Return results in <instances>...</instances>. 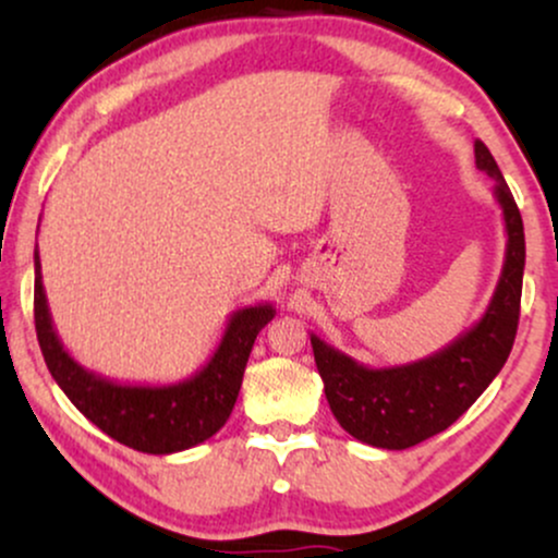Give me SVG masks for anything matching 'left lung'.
Wrapping results in <instances>:
<instances>
[{
    "instance_id": "left-lung-1",
    "label": "left lung",
    "mask_w": 558,
    "mask_h": 558,
    "mask_svg": "<svg viewBox=\"0 0 558 558\" xmlns=\"http://www.w3.org/2000/svg\"><path fill=\"white\" fill-rule=\"evenodd\" d=\"M475 165L496 181L493 196L506 228L501 278L485 315L440 351L399 367H367L310 336L330 412L367 446L401 451L444 433L501 373L514 345L524 275L522 215L483 141H475Z\"/></svg>"
}]
</instances>
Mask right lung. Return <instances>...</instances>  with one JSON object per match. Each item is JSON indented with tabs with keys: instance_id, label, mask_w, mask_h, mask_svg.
I'll return each mask as SVG.
<instances>
[{
	"instance_id": "obj_1",
	"label": "right lung",
	"mask_w": 558,
	"mask_h": 558,
	"mask_svg": "<svg viewBox=\"0 0 558 558\" xmlns=\"http://www.w3.org/2000/svg\"><path fill=\"white\" fill-rule=\"evenodd\" d=\"M34 317L44 362L73 407L101 433L144 453H175L204 444L226 425L239 399L243 369L259 330L275 317L270 301L243 306L228 317L215 354L202 369L168 386H131L94 373L68 354L57 336L34 252Z\"/></svg>"
}]
</instances>
